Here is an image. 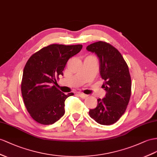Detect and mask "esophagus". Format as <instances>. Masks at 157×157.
I'll list each match as a JSON object with an SVG mask.
<instances>
[{
	"mask_svg": "<svg viewBox=\"0 0 157 157\" xmlns=\"http://www.w3.org/2000/svg\"><path fill=\"white\" fill-rule=\"evenodd\" d=\"M78 95H79V97L81 98H82V99H85V98H86L87 97V95L83 94L82 93H78Z\"/></svg>",
	"mask_w": 157,
	"mask_h": 157,
	"instance_id": "34e87169",
	"label": "esophagus"
}]
</instances>
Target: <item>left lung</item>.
<instances>
[{
    "label": "left lung",
    "instance_id": "obj_1",
    "mask_svg": "<svg viewBox=\"0 0 157 157\" xmlns=\"http://www.w3.org/2000/svg\"><path fill=\"white\" fill-rule=\"evenodd\" d=\"M99 61V73L104 79L102 87L105 97L98 99V105L90 109V117L96 122L109 125L124 114L131 94V79L126 62L120 52L110 44L99 41L87 46Z\"/></svg>",
    "mask_w": 157,
    "mask_h": 157
}]
</instances>
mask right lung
<instances>
[{"label":"right lung","instance_id":"right-lung-1","mask_svg":"<svg viewBox=\"0 0 157 157\" xmlns=\"http://www.w3.org/2000/svg\"><path fill=\"white\" fill-rule=\"evenodd\" d=\"M82 48L81 44H51L32 55L27 61L21 91L26 109L36 122L53 124L65 113V100L74 94H64L54 84L59 75H63L67 60Z\"/></svg>","mask_w":157,"mask_h":157}]
</instances>
